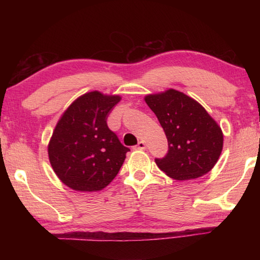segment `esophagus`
I'll return each mask as SVG.
<instances>
[{
  "mask_svg": "<svg viewBox=\"0 0 260 260\" xmlns=\"http://www.w3.org/2000/svg\"><path fill=\"white\" fill-rule=\"evenodd\" d=\"M136 149H139V150H144V149H146V142H144V141H140L138 146H136Z\"/></svg>",
  "mask_w": 260,
  "mask_h": 260,
  "instance_id": "34e87169",
  "label": "esophagus"
}]
</instances>
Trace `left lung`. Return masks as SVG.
Listing matches in <instances>:
<instances>
[{"label": "left lung", "instance_id": "obj_1", "mask_svg": "<svg viewBox=\"0 0 260 260\" xmlns=\"http://www.w3.org/2000/svg\"><path fill=\"white\" fill-rule=\"evenodd\" d=\"M146 103L165 132L169 150L157 166L175 180L200 178L212 170L222 150L223 136L202 105L181 91L146 96Z\"/></svg>", "mask_w": 260, "mask_h": 260}]
</instances>
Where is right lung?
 Wrapping results in <instances>:
<instances>
[{
    "mask_svg": "<svg viewBox=\"0 0 260 260\" xmlns=\"http://www.w3.org/2000/svg\"><path fill=\"white\" fill-rule=\"evenodd\" d=\"M120 96L90 91L70 105L48 146L57 177L79 191H98L116 178L129 149L108 127L109 113Z\"/></svg>",
    "mask_w": 260,
    "mask_h": 260,
    "instance_id": "add662e5",
    "label": "right lung"
}]
</instances>
